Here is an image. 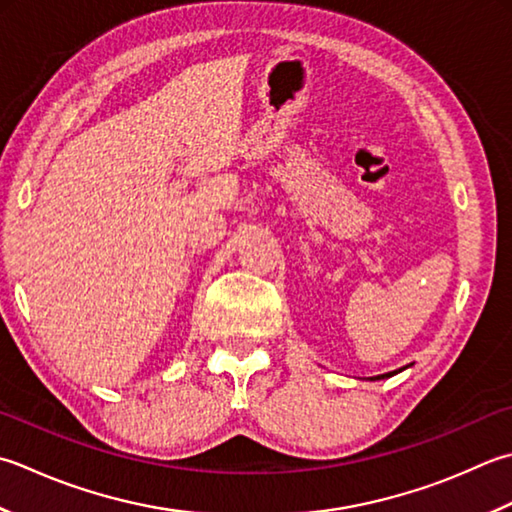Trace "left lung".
<instances>
[{
	"mask_svg": "<svg viewBox=\"0 0 512 512\" xmlns=\"http://www.w3.org/2000/svg\"><path fill=\"white\" fill-rule=\"evenodd\" d=\"M390 375H395V373H386V375H377V377H373V379H384V377H390Z\"/></svg>",
	"mask_w": 512,
	"mask_h": 512,
	"instance_id": "left-lung-1",
	"label": "left lung"
}]
</instances>
